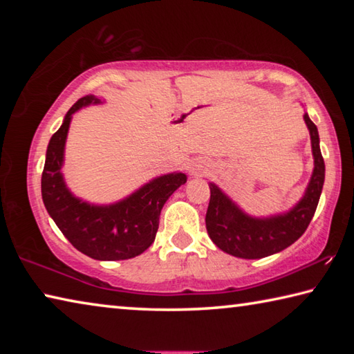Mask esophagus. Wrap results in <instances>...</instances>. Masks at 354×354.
Returning a JSON list of instances; mask_svg holds the SVG:
<instances>
[{
	"mask_svg": "<svg viewBox=\"0 0 354 354\" xmlns=\"http://www.w3.org/2000/svg\"><path fill=\"white\" fill-rule=\"evenodd\" d=\"M190 173H192V175H195V176H198V175H201V169H200V167H192V169H190Z\"/></svg>",
	"mask_w": 354,
	"mask_h": 354,
	"instance_id": "obj_1",
	"label": "esophagus"
}]
</instances>
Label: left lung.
<instances>
[{"label": "left lung", "mask_w": 354, "mask_h": 354, "mask_svg": "<svg viewBox=\"0 0 354 354\" xmlns=\"http://www.w3.org/2000/svg\"><path fill=\"white\" fill-rule=\"evenodd\" d=\"M304 122L313 143L314 171L303 198L289 212L268 218L250 217L217 185L209 184L211 200L206 212V230L211 241L225 253L242 259H261L290 247L306 231L325 183V162L320 151L319 131L308 113H304Z\"/></svg>", "instance_id": "obj_1"}]
</instances>
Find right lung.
Wrapping results in <instances>:
<instances>
[{"label": "right lung", "instance_id": "add662e5", "mask_svg": "<svg viewBox=\"0 0 354 354\" xmlns=\"http://www.w3.org/2000/svg\"><path fill=\"white\" fill-rule=\"evenodd\" d=\"M93 95L77 100L70 107L62 127L53 134L41 173V198L50 217L76 250L92 259L120 261L142 254L154 242L159 215L165 201L179 185L184 173L159 176L133 195L109 206H95L71 194L62 176L64 149L71 117L88 104H100Z\"/></svg>", "mask_w": 354, "mask_h": 354}]
</instances>
